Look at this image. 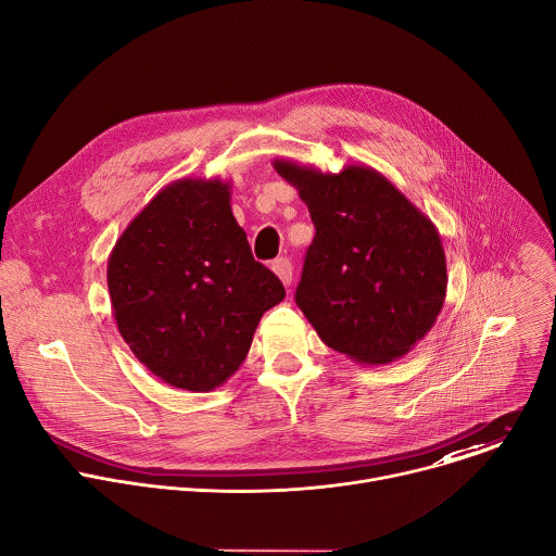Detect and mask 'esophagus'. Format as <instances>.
Wrapping results in <instances>:
<instances>
[{
  "instance_id": "obj_1",
  "label": "esophagus",
  "mask_w": 556,
  "mask_h": 556,
  "mask_svg": "<svg viewBox=\"0 0 556 556\" xmlns=\"http://www.w3.org/2000/svg\"><path fill=\"white\" fill-rule=\"evenodd\" d=\"M273 273L281 279V283H283L286 288L292 283V264H290V260H286V257L275 260V262H273Z\"/></svg>"
}]
</instances>
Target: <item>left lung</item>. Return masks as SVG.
Masks as SVG:
<instances>
[{
    "mask_svg": "<svg viewBox=\"0 0 556 556\" xmlns=\"http://www.w3.org/2000/svg\"><path fill=\"white\" fill-rule=\"evenodd\" d=\"M316 228L296 305L319 339L361 365L409 354L446 299V257L435 224L380 172H321L275 157Z\"/></svg>",
    "mask_w": 556,
    "mask_h": 556,
    "instance_id": "1",
    "label": "left lung"
}]
</instances>
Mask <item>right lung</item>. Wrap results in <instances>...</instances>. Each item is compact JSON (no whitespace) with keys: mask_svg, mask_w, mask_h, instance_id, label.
Wrapping results in <instances>:
<instances>
[{"mask_svg":"<svg viewBox=\"0 0 556 556\" xmlns=\"http://www.w3.org/2000/svg\"><path fill=\"white\" fill-rule=\"evenodd\" d=\"M108 288L134 356L187 391H213L240 369L264 312L286 296L253 260L222 178L157 191L116 240Z\"/></svg>","mask_w":556,"mask_h":556,"instance_id":"obj_1","label":"right lung"}]
</instances>
